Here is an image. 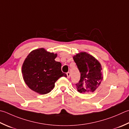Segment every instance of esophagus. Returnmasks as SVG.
Masks as SVG:
<instances>
[{"mask_svg":"<svg viewBox=\"0 0 129 129\" xmlns=\"http://www.w3.org/2000/svg\"><path fill=\"white\" fill-rule=\"evenodd\" d=\"M67 78H69L70 77V73L69 72H68L67 73Z\"/></svg>","mask_w":129,"mask_h":129,"instance_id":"34e87169","label":"esophagus"}]
</instances>
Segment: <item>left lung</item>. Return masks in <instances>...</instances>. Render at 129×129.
<instances>
[{"label":"left lung","mask_w":129,"mask_h":129,"mask_svg":"<svg viewBox=\"0 0 129 129\" xmlns=\"http://www.w3.org/2000/svg\"><path fill=\"white\" fill-rule=\"evenodd\" d=\"M80 73L76 88L80 93L94 92L103 79L102 67L99 61L85 52H80L73 57Z\"/></svg>","instance_id":"1"}]
</instances>
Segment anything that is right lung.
<instances>
[{
  "label": "right lung",
  "mask_w": 129,
  "mask_h": 129,
  "mask_svg": "<svg viewBox=\"0 0 129 129\" xmlns=\"http://www.w3.org/2000/svg\"><path fill=\"white\" fill-rule=\"evenodd\" d=\"M57 54L39 49L29 53L23 64L22 72L26 84L30 89L41 94L49 93L55 83L67 74L61 71V64L56 61Z\"/></svg>",
  "instance_id": "right-lung-1"
}]
</instances>
